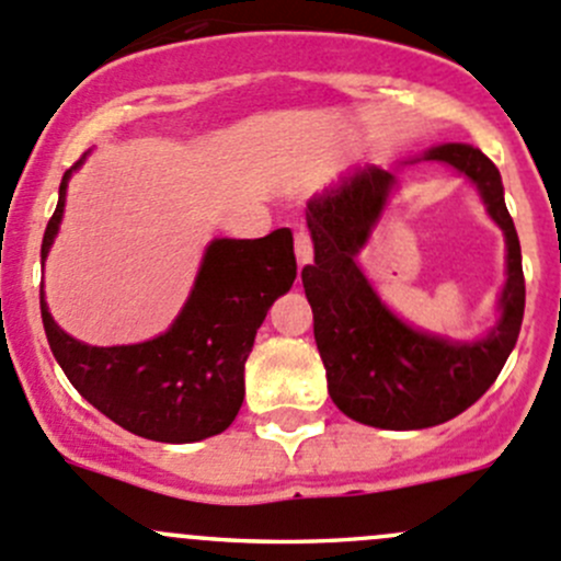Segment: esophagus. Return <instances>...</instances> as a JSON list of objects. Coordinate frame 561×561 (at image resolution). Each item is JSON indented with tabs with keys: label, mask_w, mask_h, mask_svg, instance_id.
I'll return each mask as SVG.
<instances>
[{
	"label": "esophagus",
	"mask_w": 561,
	"mask_h": 561,
	"mask_svg": "<svg viewBox=\"0 0 561 561\" xmlns=\"http://www.w3.org/2000/svg\"><path fill=\"white\" fill-rule=\"evenodd\" d=\"M312 257H314V249H312V238H309V232H304V230H298L296 232V260H298V265H309L312 263Z\"/></svg>",
	"instance_id": "1"
}]
</instances>
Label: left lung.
I'll return each mask as SVG.
<instances>
[{
    "label": "left lung",
    "instance_id": "1",
    "mask_svg": "<svg viewBox=\"0 0 561 561\" xmlns=\"http://www.w3.org/2000/svg\"><path fill=\"white\" fill-rule=\"evenodd\" d=\"M419 160H442L469 176L489 215L505 232L508 279L497 325L477 341H453L405 324L374 293L357 254L396 191V172ZM314 263L301 271L314 314V342L329 394L345 416L380 431H422L474 405L502 373L524 320L526 285L520 243L504 205L502 175L471 145H436L394 170L356 167L307 203Z\"/></svg>",
    "mask_w": 561,
    "mask_h": 561
}]
</instances>
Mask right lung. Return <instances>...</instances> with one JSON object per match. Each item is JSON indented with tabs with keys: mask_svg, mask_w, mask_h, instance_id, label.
Instances as JSON below:
<instances>
[{
	"mask_svg": "<svg viewBox=\"0 0 561 561\" xmlns=\"http://www.w3.org/2000/svg\"><path fill=\"white\" fill-rule=\"evenodd\" d=\"M43 236L41 260L57 238L70 175ZM296 282L293 232L265 238H214L199 263L186 304L164 334L136 345L98 347L54 323L46 293L41 314L54 358L73 389L103 416L134 436L161 444H192L219 436L243 402V364L271 304Z\"/></svg>",
	"mask_w": 561,
	"mask_h": 561,
	"instance_id": "right-lung-1",
	"label": "right lung"
}]
</instances>
